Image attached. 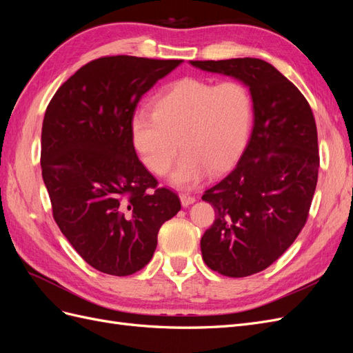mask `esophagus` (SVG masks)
<instances>
[{
  "label": "esophagus",
  "mask_w": 353,
  "mask_h": 353,
  "mask_svg": "<svg viewBox=\"0 0 353 353\" xmlns=\"http://www.w3.org/2000/svg\"><path fill=\"white\" fill-rule=\"evenodd\" d=\"M179 199H181V205H183V208H188L190 205H193V203L196 201V199H194L193 196H190V194H187V193L181 194Z\"/></svg>",
  "instance_id": "1"
}]
</instances>
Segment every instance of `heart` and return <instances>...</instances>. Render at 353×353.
<instances>
[{
	"mask_svg": "<svg viewBox=\"0 0 353 353\" xmlns=\"http://www.w3.org/2000/svg\"><path fill=\"white\" fill-rule=\"evenodd\" d=\"M153 113H137L131 140L141 163L157 176L169 172V184L193 188L209 172L219 174L236 162L245 145L252 121V100L240 82L215 85L200 78H183L160 91Z\"/></svg>",
	"mask_w": 353,
	"mask_h": 353,
	"instance_id": "obj_1",
	"label": "heart"
}]
</instances>
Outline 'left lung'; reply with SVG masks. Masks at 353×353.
<instances>
[{
  "label": "left lung",
  "mask_w": 353,
  "mask_h": 353,
  "mask_svg": "<svg viewBox=\"0 0 353 353\" xmlns=\"http://www.w3.org/2000/svg\"><path fill=\"white\" fill-rule=\"evenodd\" d=\"M249 88L253 128L244 152L203 200L216 219L203 234V261L222 275L248 276L268 268L290 248L307 219L318 181V135L309 103L261 59L190 61Z\"/></svg>",
  "instance_id": "1"
}]
</instances>
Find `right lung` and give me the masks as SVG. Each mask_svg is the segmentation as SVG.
<instances>
[{
  "mask_svg": "<svg viewBox=\"0 0 353 353\" xmlns=\"http://www.w3.org/2000/svg\"><path fill=\"white\" fill-rule=\"evenodd\" d=\"M183 60L101 57L50 101L41 135L42 179L52 216L81 258L125 276L150 262L157 232L181 209L138 160L131 121L143 95Z\"/></svg>",
  "mask_w": 353,
  "mask_h": 353,
  "instance_id": "1",
  "label": "right lung"
}]
</instances>
